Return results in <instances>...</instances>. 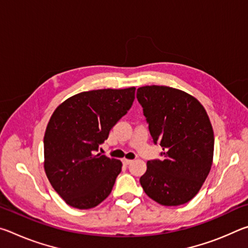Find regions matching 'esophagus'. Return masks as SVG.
<instances>
[{"mask_svg": "<svg viewBox=\"0 0 248 248\" xmlns=\"http://www.w3.org/2000/svg\"><path fill=\"white\" fill-rule=\"evenodd\" d=\"M123 163L124 165H129V164H131L132 163V159H128V158H124L123 159Z\"/></svg>", "mask_w": 248, "mask_h": 248, "instance_id": "34e87169", "label": "esophagus"}]
</instances>
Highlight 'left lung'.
Listing matches in <instances>:
<instances>
[{
    "label": "left lung",
    "mask_w": 248,
    "mask_h": 248,
    "mask_svg": "<svg viewBox=\"0 0 248 248\" xmlns=\"http://www.w3.org/2000/svg\"><path fill=\"white\" fill-rule=\"evenodd\" d=\"M151 137L163 159L146 163L140 184L162 205H180L198 194L212 166L215 136L207 111L194 96L170 86L137 91Z\"/></svg>",
    "instance_id": "obj_1"
}]
</instances>
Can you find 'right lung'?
Returning a JSON list of instances; mask_svg holds the SVG:
<instances>
[{
    "label": "right lung",
    "instance_id": "right-lung-1",
    "mask_svg": "<svg viewBox=\"0 0 248 248\" xmlns=\"http://www.w3.org/2000/svg\"><path fill=\"white\" fill-rule=\"evenodd\" d=\"M134 92L136 87L82 92L53 111L44 138L45 171L71 207L94 208L111 192L123 163L95 152L131 108Z\"/></svg>",
    "mask_w": 248,
    "mask_h": 248
}]
</instances>
